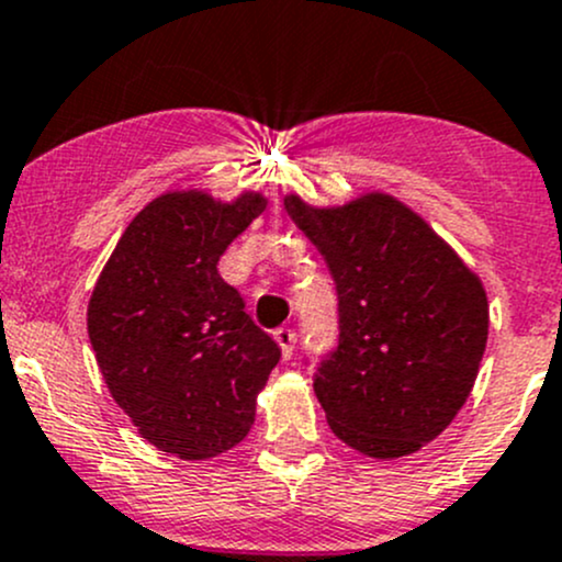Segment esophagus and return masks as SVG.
Segmentation results:
<instances>
[{"instance_id":"34e87169","label":"esophagus","mask_w":562,"mask_h":562,"mask_svg":"<svg viewBox=\"0 0 562 562\" xmlns=\"http://www.w3.org/2000/svg\"><path fill=\"white\" fill-rule=\"evenodd\" d=\"M274 339H277V345L282 347V358H291L293 356V347H296V328H291V326H282V328H277L274 330Z\"/></svg>"}]
</instances>
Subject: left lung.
Listing matches in <instances>:
<instances>
[{
	"instance_id": "obj_1",
	"label": "left lung",
	"mask_w": 562,
	"mask_h": 562,
	"mask_svg": "<svg viewBox=\"0 0 562 562\" xmlns=\"http://www.w3.org/2000/svg\"><path fill=\"white\" fill-rule=\"evenodd\" d=\"M285 210L326 258L339 301V341L312 374L330 430L374 458L420 450L474 387L487 345L480 277L382 193L339 210L288 196Z\"/></svg>"
}]
</instances>
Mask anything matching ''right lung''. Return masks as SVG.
<instances>
[{
    "instance_id": "add662e5",
    "label": "right lung",
    "mask_w": 562,
    "mask_h": 562,
    "mask_svg": "<svg viewBox=\"0 0 562 562\" xmlns=\"http://www.w3.org/2000/svg\"><path fill=\"white\" fill-rule=\"evenodd\" d=\"M263 206L256 193L236 204L167 193L128 223L93 288L88 336L99 369L161 452L202 460L239 445L280 363V345L217 274L226 247Z\"/></svg>"
}]
</instances>
